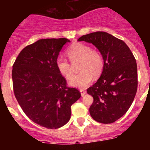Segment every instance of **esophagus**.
Listing matches in <instances>:
<instances>
[{
	"label": "esophagus",
	"instance_id": "esophagus-1",
	"mask_svg": "<svg viewBox=\"0 0 150 150\" xmlns=\"http://www.w3.org/2000/svg\"><path fill=\"white\" fill-rule=\"evenodd\" d=\"M80 92L81 93V95H82V97H83V96L85 95L86 93H87V92H86L85 89H80Z\"/></svg>",
	"mask_w": 150,
	"mask_h": 150
}]
</instances>
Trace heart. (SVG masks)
<instances>
[{"label": "heart", "mask_w": 150, "mask_h": 150, "mask_svg": "<svg viewBox=\"0 0 150 150\" xmlns=\"http://www.w3.org/2000/svg\"><path fill=\"white\" fill-rule=\"evenodd\" d=\"M67 55L72 64L79 63L78 70L80 72L70 82V85L78 88H85L92 80V75L98 77L102 73L104 61L102 55L97 49L83 43H75L67 50ZM56 68L60 74L66 80L73 77V66L68 60L59 57L56 61Z\"/></svg>", "instance_id": "heart-1"}]
</instances>
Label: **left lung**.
<instances>
[{
    "mask_svg": "<svg viewBox=\"0 0 150 150\" xmlns=\"http://www.w3.org/2000/svg\"><path fill=\"white\" fill-rule=\"evenodd\" d=\"M92 43L104 61L101 77L87 89L94 99L91 116L101 123H111L128 111L137 89V68L133 54L121 39L105 32L83 35L78 42Z\"/></svg>",
    "mask_w": 150,
    "mask_h": 150,
    "instance_id": "1",
    "label": "left lung"
}]
</instances>
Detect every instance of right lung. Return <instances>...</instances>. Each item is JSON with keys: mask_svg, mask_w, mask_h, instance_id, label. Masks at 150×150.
<instances>
[{"mask_svg": "<svg viewBox=\"0 0 150 150\" xmlns=\"http://www.w3.org/2000/svg\"><path fill=\"white\" fill-rule=\"evenodd\" d=\"M66 38L44 39L26 46L13 65L15 97L22 111L37 124L56 129L66 124L80 91L67 86L56 61Z\"/></svg>", "mask_w": 150, "mask_h": 150, "instance_id": "right-lung-1", "label": "right lung"}]
</instances>
